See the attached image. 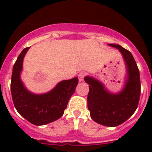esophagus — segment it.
I'll return each instance as SVG.
<instances>
[{"instance_id": "1", "label": "esophagus", "mask_w": 152, "mask_h": 152, "mask_svg": "<svg viewBox=\"0 0 152 152\" xmlns=\"http://www.w3.org/2000/svg\"><path fill=\"white\" fill-rule=\"evenodd\" d=\"M84 76H85V73H84V72H80V73L78 74V76H77V77H78V80L80 82L84 80Z\"/></svg>"}]
</instances>
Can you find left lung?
<instances>
[{"mask_svg": "<svg viewBox=\"0 0 152 152\" xmlns=\"http://www.w3.org/2000/svg\"><path fill=\"white\" fill-rule=\"evenodd\" d=\"M120 52L126 68V78L123 89L118 93L109 91L103 83L91 76H85L89 84L88 108L94 121L109 127L126 122L136 110L141 93L140 75L129 51L117 44H108Z\"/></svg>", "mask_w": 152, "mask_h": 152, "instance_id": "1", "label": "left lung"}]
</instances>
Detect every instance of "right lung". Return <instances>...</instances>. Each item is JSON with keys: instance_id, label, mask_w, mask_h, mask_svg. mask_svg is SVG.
Listing matches in <instances>:
<instances>
[{"instance_id": "right-lung-1", "label": "right lung", "mask_w": 152, "mask_h": 152, "mask_svg": "<svg viewBox=\"0 0 152 152\" xmlns=\"http://www.w3.org/2000/svg\"><path fill=\"white\" fill-rule=\"evenodd\" d=\"M29 49L25 48L21 52L13 65L10 91L17 112L32 124L42 126L56 121L64 114L68 100L78 84V78L61 80L45 94L31 92L20 78L24 56Z\"/></svg>"}]
</instances>
